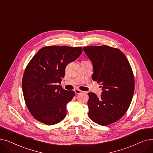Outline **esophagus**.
Here are the masks:
<instances>
[{
    "label": "esophagus",
    "instance_id": "obj_1",
    "mask_svg": "<svg viewBox=\"0 0 153 153\" xmlns=\"http://www.w3.org/2000/svg\"><path fill=\"white\" fill-rule=\"evenodd\" d=\"M74 92H75V93H76V94H81V93L82 91H81V90H79V89H75V90H74Z\"/></svg>",
    "mask_w": 153,
    "mask_h": 153
}]
</instances>
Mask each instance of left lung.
<instances>
[{"mask_svg":"<svg viewBox=\"0 0 153 153\" xmlns=\"http://www.w3.org/2000/svg\"><path fill=\"white\" fill-rule=\"evenodd\" d=\"M93 65L92 80L102 88L101 97L89 92L88 116L107 126L120 119L128 111L134 91V77L123 53L108 45L83 48Z\"/></svg>","mask_w":153,"mask_h":153,"instance_id":"1","label":"left lung"}]
</instances>
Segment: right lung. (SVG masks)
Here are the masks:
<instances>
[{
  "instance_id": "obj_1",
  "label": "right lung",
  "mask_w": 153,
  "mask_h": 153,
  "mask_svg": "<svg viewBox=\"0 0 153 153\" xmlns=\"http://www.w3.org/2000/svg\"><path fill=\"white\" fill-rule=\"evenodd\" d=\"M82 52L81 47L52 45L40 49L27 65L22 86L26 105L39 122L56 124L66 116V105L75 95L60 84L69 63Z\"/></svg>"
}]
</instances>
